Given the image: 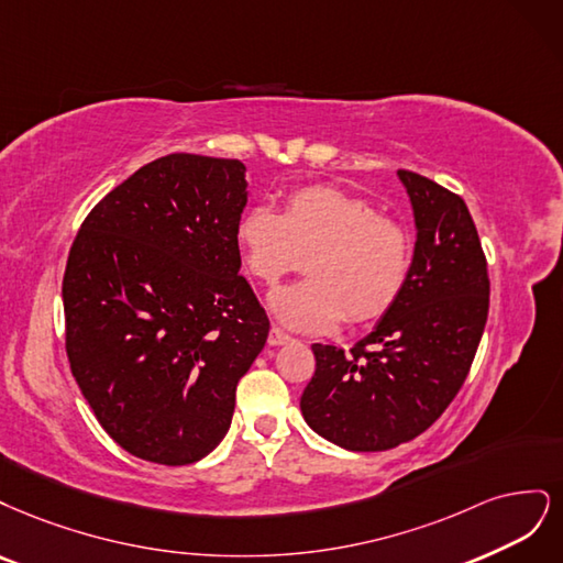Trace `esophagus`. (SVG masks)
Instances as JSON below:
<instances>
[{
  "instance_id": "esophagus-1",
  "label": "esophagus",
  "mask_w": 563,
  "mask_h": 563,
  "mask_svg": "<svg viewBox=\"0 0 563 563\" xmlns=\"http://www.w3.org/2000/svg\"><path fill=\"white\" fill-rule=\"evenodd\" d=\"M287 341H292V336L285 334L278 328H274V330L268 332V346H283V343H287Z\"/></svg>"
}]
</instances>
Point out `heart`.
<instances>
[{
  "instance_id": "heart-1",
  "label": "heart",
  "mask_w": 563,
  "mask_h": 563,
  "mask_svg": "<svg viewBox=\"0 0 563 563\" xmlns=\"http://www.w3.org/2000/svg\"><path fill=\"white\" fill-rule=\"evenodd\" d=\"M245 274L274 285L306 260V280L271 292L268 308L285 328L324 334L346 318L367 324L400 299L411 268L409 229L378 214L365 198L336 187H303L283 212L264 206L235 227Z\"/></svg>"
}]
</instances>
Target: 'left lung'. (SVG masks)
<instances>
[{
	"instance_id": "8db88e82",
	"label": "left lung",
	"mask_w": 563,
	"mask_h": 563,
	"mask_svg": "<svg viewBox=\"0 0 563 563\" xmlns=\"http://www.w3.org/2000/svg\"><path fill=\"white\" fill-rule=\"evenodd\" d=\"M397 177L416 222L407 285L349 353L313 343L316 374L301 395L306 423L349 451H386L438 421L488 316L486 257L465 201L419 173Z\"/></svg>"
}]
</instances>
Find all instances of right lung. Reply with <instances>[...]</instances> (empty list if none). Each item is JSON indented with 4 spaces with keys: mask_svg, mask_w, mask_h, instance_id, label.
<instances>
[{
    "mask_svg": "<svg viewBox=\"0 0 563 563\" xmlns=\"http://www.w3.org/2000/svg\"><path fill=\"white\" fill-rule=\"evenodd\" d=\"M235 158L168 154L88 212L65 278L69 369L133 456L189 465L224 440L268 318L241 276Z\"/></svg>",
    "mask_w": 563,
    "mask_h": 563,
    "instance_id": "1",
    "label": "right lung"
}]
</instances>
